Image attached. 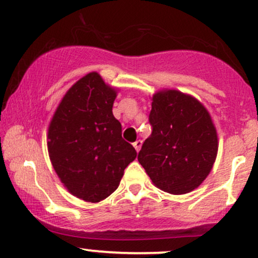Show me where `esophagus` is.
<instances>
[{
    "instance_id": "34e87169",
    "label": "esophagus",
    "mask_w": 258,
    "mask_h": 258,
    "mask_svg": "<svg viewBox=\"0 0 258 258\" xmlns=\"http://www.w3.org/2000/svg\"><path fill=\"white\" fill-rule=\"evenodd\" d=\"M133 147H135V149L137 151H139L141 150V148H142V141H136L135 143H133Z\"/></svg>"
}]
</instances>
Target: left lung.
Instances as JSON below:
<instances>
[{"instance_id": "8db88e82", "label": "left lung", "mask_w": 258, "mask_h": 258, "mask_svg": "<svg viewBox=\"0 0 258 258\" xmlns=\"http://www.w3.org/2000/svg\"><path fill=\"white\" fill-rule=\"evenodd\" d=\"M151 136L143 143L138 161L156 187L172 195L197 188L218 154V133L198 99L178 90L153 96Z\"/></svg>"}]
</instances>
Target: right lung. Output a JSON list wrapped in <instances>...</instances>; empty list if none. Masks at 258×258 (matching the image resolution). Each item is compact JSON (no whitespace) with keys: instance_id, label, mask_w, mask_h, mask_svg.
<instances>
[{"instance_id":"1","label":"right lung","mask_w":258,"mask_h":258,"mask_svg":"<svg viewBox=\"0 0 258 258\" xmlns=\"http://www.w3.org/2000/svg\"><path fill=\"white\" fill-rule=\"evenodd\" d=\"M115 97L98 73L86 74L66 92L49 125L52 167L64 187L85 202L110 196L137 156L113 115Z\"/></svg>"}]
</instances>
